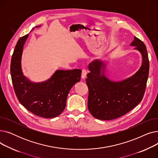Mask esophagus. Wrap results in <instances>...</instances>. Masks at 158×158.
I'll use <instances>...</instances> for the list:
<instances>
[{
  "label": "esophagus",
  "instance_id": "1",
  "mask_svg": "<svg viewBox=\"0 0 158 158\" xmlns=\"http://www.w3.org/2000/svg\"><path fill=\"white\" fill-rule=\"evenodd\" d=\"M86 74H87V71L86 69H82V74H81V78L82 79H85L86 77Z\"/></svg>",
  "mask_w": 158,
  "mask_h": 158
}]
</instances>
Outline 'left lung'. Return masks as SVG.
Segmentation results:
<instances>
[{
    "label": "left lung",
    "mask_w": 158,
    "mask_h": 158,
    "mask_svg": "<svg viewBox=\"0 0 158 158\" xmlns=\"http://www.w3.org/2000/svg\"><path fill=\"white\" fill-rule=\"evenodd\" d=\"M142 56L139 69L131 77L113 81L105 76V62L98 60L89 64L86 79L88 87V108L94 117L102 120L119 118L135 107L144 95L148 77L149 61L145 45L136 37L130 44Z\"/></svg>",
    "instance_id": "8db88e82"
}]
</instances>
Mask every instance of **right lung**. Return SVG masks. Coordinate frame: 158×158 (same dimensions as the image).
Masks as SVG:
<instances>
[{"instance_id": "1", "label": "right lung", "mask_w": 158, "mask_h": 158, "mask_svg": "<svg viewBox=\"0 0 158 158\" xmlns=\"http://www.w3.org/2000/svg\"><path fill=\"white\" fill-rule=\"evenodd\" d=\"M28 36L27 34L19 40L11 57L10 70L15 94L20 104L33 114L47 118L56 117L64 111L70 90L81 81L82 71L57 70L45 81H31L23 76L21 66L23 48Z\"/></svg>"}]
</instances>
